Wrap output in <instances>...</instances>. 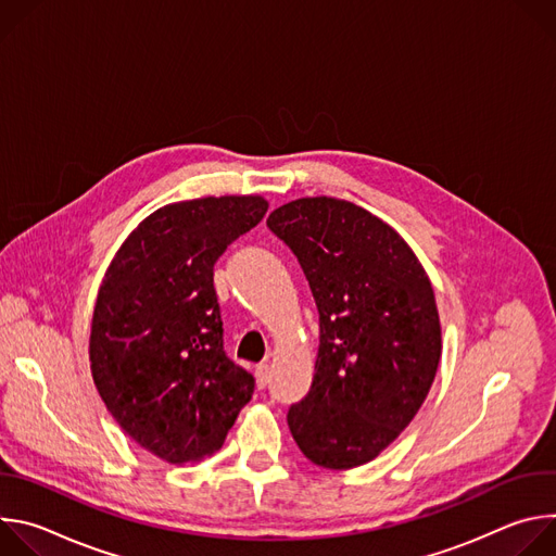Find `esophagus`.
Instances as JSON below:
<instances>
[{"label":"esophagus","mask_w":556,"mask_h":556,"mask_svg":"<svg viewBox=\"0 0 556 556\" xmlns=\"http://www.w3.org/2000/svg\"><path fill=\"white\" fill-rule=\"evenodd\" d=\"M255 380H257V387H260V389H264V387L268 384V380H270V367H268V363H262V365L255 367Z\"/></svg>","instance_id":"obj_1"}]
</instances>
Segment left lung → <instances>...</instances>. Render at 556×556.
I'll return each instance as SVG.
<instances>
[{
	"mask_svg": "<svg viewBox=\"0 0 556 556\" xmlns=\"http://www.w3.org/2000/svg\"><path fill=\"white\" fill-rule=\"evenodd\" d=\"M268 226L296 255L321 328L290 433L324 468L367 464L409 427L433 384L442 326L431 279L399 232L345 200H292Z\"/></svg>",
	"mask_w": 556,
	"mask_h": 556,
	"instance_id": "left-lung-1",
	"label": "left lung"
}]
</instances>
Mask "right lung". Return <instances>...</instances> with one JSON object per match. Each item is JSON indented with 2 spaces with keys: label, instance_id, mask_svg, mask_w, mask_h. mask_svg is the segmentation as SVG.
Wrapping results in <instances>:
<instances>
[{
  "label": "right lung",
  "instance_id": "add662e5",
  "mask_svg": "<svg viewBox=\"0 0 556 556\" xmlns=\"http://www.w3.org/2000/svg\"><path fill=\"white\" fill-rule=\"evenodd\" d=\"M268 211L264 195H208L147 215L99 286L90 369L118 427L169 464L202 462L251 401L226 358L213 264Z\"/></svg>",
  "mask_w": 556,
  "mask_h": 556
}]
</instances>
